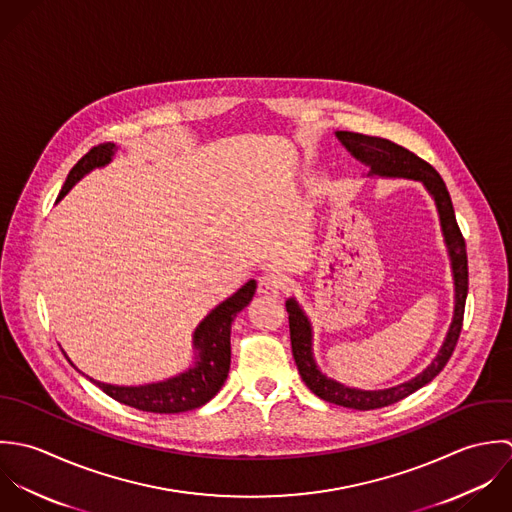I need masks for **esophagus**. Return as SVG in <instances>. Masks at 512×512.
<instances>
[{"instance_id":"1","label":"esophagus","mask_w":512,"mask_h":512,"mask_svg":"<svg viewBox=\"0 0 512 512\" xmlns=\"http://www.w3.org/2000/svg\"><path fill=\"white\" fill-rule=\"evenodd\" d=\"M257 289H259V293H263V295H273V297H277V295L285 289V283H283L281 275L269 271V273H263V275L259 277Z\"/></svg>"}]
</instances>
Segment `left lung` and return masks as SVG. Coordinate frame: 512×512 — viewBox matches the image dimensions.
<instances>
[{"label":"left lung","mask_w":512,"mask_h":512,"mask_svg":"<svg viewBox=\"0 0 512 512\" xmlns=\"http://www.w3.org/2000/svg\"><path fill=\"white\" fill-rule=\"evenodd\" d=\"M336 138L342 142V146L362 164L370 168L368 176H384V178H408L421 182L433 202L437 205L439 221H441V231L443 239L447 245V253L451 259V271H453V285H455V308H453V320L447 330V336L437 352V356L431 360V364L411 378L408 382L386 388V390H358V388H348L332 378H326L312 356V326L308 320L305 310L299 307L295 299H289L285 303L287 312H289V328H291V346H293V358L297 362L299 374L303 382L307 384L308 390L316 394L320 400L342 406V408L352 409H378L392 406L421 386L429 384L449 362L459 334L463 326V314H465V301H467V291H469V269H467V249H465V239L461 235V229L455 219V211L451 204V196L445 188V182L441 176L435 172L431 164L409 152L408 148L386 140L378 136H366L358 132H348V130H338Z\"/></svg>","instance_id":"left-lung-1"}]
</instances>
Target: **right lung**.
<instances>
[{"instance_id": "obj_1", "label": "right lung", "mask_w": 512, "mask_h": 512, "mask_svg": "<svg viewBox=\"0 0 512 512\" xmlns=\"http://www.w3.org/2000/svg\"><path fill=\"white\" fill-rule=\"evenodd\" d=\"M114 152H116V146L112 142L99 144L93 150H89L69 172L57 200H61L85 174H89L95 168L106 166L112 160ZM255 289H257V283L253 279L247 281L235 295H231L221 305L213 308L198 324L192 340L196 350V362L186 372L174 378H168L164 382L144 384V386H112V384L93 380L89 376L87 378L93 384H97L112 400L140 411L180 413V411L204 406L221 390L223 382L227 380L229 364H231V342H229L231 322L243 308L251 303Z\"/></svg>"}]
</instances>
